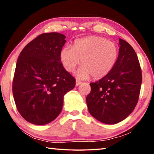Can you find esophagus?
<instances>
[{
    "mask_svg": "<svg viewBox=\"0 0 154 154\" xmlns=\"http://www.w3.org/2000/svg\"><path fill=\"white\" fill-rule=\"evenodd\" d=\"M82 82H80V81H79V80H76V86H78V85H80L81 83H82Z\"/></svg>",
    "mask_w": 154,
    "mask_h": 154,
    "instance_id": "esophagus-1",
    "label": "esophagus"
}]
</instances>
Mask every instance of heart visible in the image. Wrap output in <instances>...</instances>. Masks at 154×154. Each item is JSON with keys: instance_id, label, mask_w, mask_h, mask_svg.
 <instances>
[{"instance_id": "b5f03b06", "label": "heart", "mask_w": 154, "mask_h": 154, "mask_svg": "<svg viewBox=\"0 0 154 154\" xmlns=\"http://www.w3.org/2000/svg\"><path fill=\"white\" fill-rule=\"evenodd\" d=\"M116 43L98 36H90L75 41L74 46L67 45L60 51V60L68 72H73L80 63L82 66L77 77L94 79L103 78L113 69L118 58Z\"/></svg>"}]
</instances>
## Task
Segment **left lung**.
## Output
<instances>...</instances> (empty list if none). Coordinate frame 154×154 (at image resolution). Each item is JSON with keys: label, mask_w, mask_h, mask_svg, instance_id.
<instances>
[{"label": "left lung", "mask_w": 154, "mask_h": 154, "mask_svg": "<svg viewBox=\"0 0 154 154\" xmlns=\"http://www.w3.org/2000/svg\"><path fill=\"white\" fill-rule=\"evenodd\" d=\"M142 72L136 52L126 41L119 38L118 60L108 75L90 83L86 97L90 113L97 120L115 124L126 119L138 103Z\"/></svg>", "instance_id": "obj_1"}]
</instances>
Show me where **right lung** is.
<instances>
[{"mask_svg": "<svg viewBox=\"0 0 154 154\" xmlns=\"http://www.w3.org/2000/svg\"><path fill=\"white\" fill-rule=\"evenodd\" d=\"M65 38L58 32L41 34L18 57L13 94L18 112L31 124L44 125L55 119L65 94L75 86V79L60 62Z\"/></svg>", "mask_w": 154, "mask_h": 154, "instance_id": "obj_1", "label": "right lung"}]
</instances>
